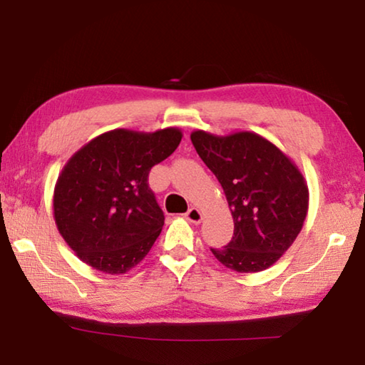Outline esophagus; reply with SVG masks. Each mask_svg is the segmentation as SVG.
Listing matches in <instances>:
<instances>
[{"instance_id":"34e87169","label":"esophagus","mask_w":365,"mask_h":365,"mask_svg":"<svg viewBox=\"0 0 365 365\" xmlns=\"http://www.w3.org/2000/svg\"><path fill=\"white\" fill-rule=\"evenodd\" d=\"M202 217H205V215H202V212L197 207H191L190 211L185 214V219L191 222V224H201Z\"/></svg>"}]
</instances>
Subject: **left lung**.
Returning <instances> with one entry per match:
<instances>
[{
  "label": "left lung",
  "mask_w": 365,
  "mask_h": 365,
  "mask_svg": "<svg viewBox=\"0 0 365 365\" xmlns=\"http://www.w3.org/2000/svg\"><path fill=\"white\" fill-rule=\"evenodd\" d=\"M196 153L217 177L233 217V238L211 250L220 264L252 274L269 269L298 237L309 188L298 165L255 132H191Z\"/></svg>",
  "instance_id": "obj_1"
}]
</instances>
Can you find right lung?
<instances>
[{"label": "right lung", "instance_id": "1", "mask_svg": "<svg viewBox=\"0 0 365 365\" xmlns=\"http://www.w3.org/2000/svg\"><path fill=\"white\" fill-rule=\"evenodd\" d=\"M182 137L177 127L114 128L72 154L54 187L53 215L80 261L109 275L143 261L164 225L148 175Z\"/></svg>", "mask_w": 365, "mask_h": 365}]
</instances>
